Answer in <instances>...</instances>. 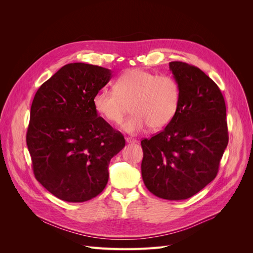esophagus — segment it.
<instances>
[{
	"label": "esophagus",
	"instance_id": "esophagus-1",
	"mask_svg": "<svg viewBox=\"0 0 253 253\" xmlns=\"http://www.w3.org/2000/svg\"><path fill=\"white\" fill-rule=\"evenodd\" d=\"M125 140H126V142H127V143H136V142H137V140H136V139H134V138H131V137H126V138H125Z\"/></svg>",
	"mask_w": 253,
	"mask_h": 253
}]
</instances>
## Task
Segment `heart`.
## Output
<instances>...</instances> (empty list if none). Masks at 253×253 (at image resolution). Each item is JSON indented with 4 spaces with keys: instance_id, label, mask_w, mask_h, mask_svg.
Returning <instances> with one entry per match:
<instances>
[{
    "instance_id": "heart-1",
    "label": "heart",
    "mask_w": 253,
    "mask_h": 253,
    "mask_svg": "<svg viewBox=\"0 0 253 253\" xmlns=\"http://www.w3.org/2000/svg\"><path fill=\"white\" fill-rule=\"evenodd\" d=\"M180 96V85L174 77L134 69L118 78L115 90H98L93 105L112 124L122 122L130 105L132 114L121 128L128 134H138L150 126L154 130L166 127L178 111Z\"/></svg>"
}]
</instances>
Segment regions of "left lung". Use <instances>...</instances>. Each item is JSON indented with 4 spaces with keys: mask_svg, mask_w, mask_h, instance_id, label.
<instances>
[{
    "mask_svg": "<svg viewBox=\"0 0 253 253\" xmlns=\"http://www.w3.org/2000/svg\"><path fill=\"white\" fill-rule=\"evenodd\" d=\"M181 96L173 120L141 140V175L147 189L166 200H184L200 192L218 172L229 142L225 102L218 86L200 69L172 61Z\"/></svg>",
    "mask_w": 253,
    "mask_h": 253,
    "instance_id": "8db88e82",
    "label": "left lung"
}]
</instances>
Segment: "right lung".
Returning <instances> with one entry per match:
<instances>
[{"label": "right lung", "instance_id": "obj_1", "mask_svg": "<svg viewBox=\"0 0 253 253\" xmlns=\"http://www.w3.org/2000/svg\"><path fill=\"white\" fill-rule=\"evenodd\" d=\"M112 78L111 70L69 63L36 93L26 144L34 174L60 200L85 202L99 195L109 180L111 159L125 139L93 105L95 93Z\"/></svg>", "mask_w": 253, "mask_h": 253}]
</instances>
